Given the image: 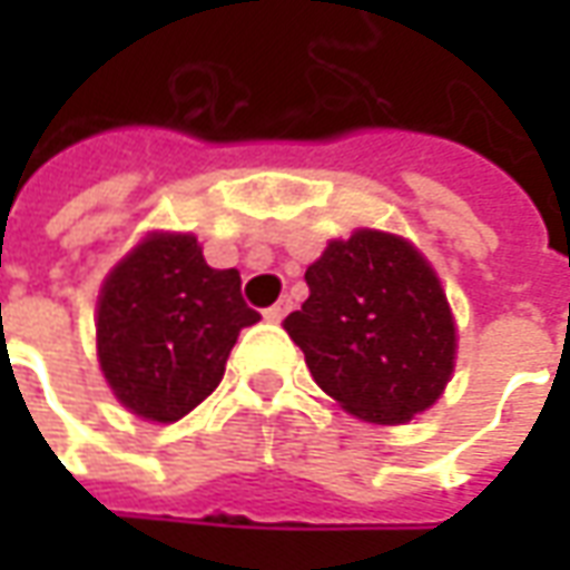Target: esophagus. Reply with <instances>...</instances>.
Masks as SVG:
<instances>
[{
	"label": "esophagus",
	"mask_w": 570,
	"mask_h": 570,
	"mask_svg": "<svg viewBox=\"0 0 570 570\" xmlns=\"http://www.w3.org/2000/svg\"><path fill=\"white\" fill-rule=\"evenodd\" d=\"M289 308H293V302H289V298H277L272 308H265V321L281 323L286 317V311H289Z\"/></svg>",
	"instance_id": "esophagus-1"
}]
</instances>
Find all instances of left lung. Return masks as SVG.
<instances>
[{
  "instance_id": "left-lung-1",
  "label": "left lung",
  "mask_w": 570,
  "mask_h": 570,
  "mask_svg": "<svg viewBox=\"0 0 570 570\" xmlns=\"http://www.w3.org/2000/svg\"><path fill=\"white\" fill-rule=\"evenodd\" d=\"M308 298L284 321L314 382L375 424L430 409L454 372V317L430 262L406 237L357 228L305 272Z\"/></svg>"
}]
</instances>
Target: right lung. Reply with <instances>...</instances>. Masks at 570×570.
Here are the masks:
<instances>
[{
	"label": "right lung",
	"mask_w": 570,
	"mask_h": 570,
	"mask_svg": "<svg viewBox=\"0 0 570 570\" xmlns=\"http://www.w3.org/2000/svg\"><path fill=\"white\" fill-rule=\"evenodd\" d=\"M256 321L235 268H210L195 235L151 232L104 281L97 357L121 406L170 424L216 391Z\"/></svg>",
	"instance_id": "right-lung-1"
}]
</instances>
